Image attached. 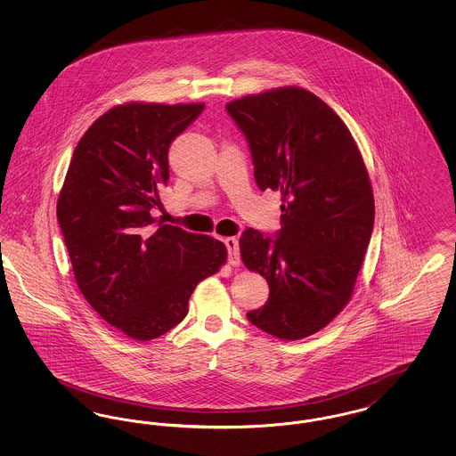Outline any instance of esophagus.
Masks as SVG:
<instances>
[{
    "label": "esophagus",
    "instance_id": "1",
    "mask_svg": "<svg viewBox=\"0 0 456 456\" xmlns=\"http://www.w3.org/2000/svg\"><path fill=\"white\" fill-rule=\"evenodd\" d=\"M225 246H227V253H229V263L232 265V266H238L239 263H240V258H239V242L236 238H227L225 240Z\"/></svg>",
    "mask_w": 456,
    "mask_h": 456
}]
</instances>
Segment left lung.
Masks as SVG:
<instances>
[{
    "instance_id": "obj_1",
    "label": "left lung",
    "mask_w": 456,
    "mask_h": 456,
    "mask_svg": "<svg viewBox=\"0 0 456 456\" xmlns=\"http://www.w3.org/2000/svg\"><path fill=\"white\" fill-rule=\"evenodd\" d=\"M261 191L282 195L279 238L246 229L248 270L266 279V304L246 316L268 335L299 340L347 305L374 225V196L359 147L338 114L299 87L229 102Z\"/></svg>"
}]
</instances>
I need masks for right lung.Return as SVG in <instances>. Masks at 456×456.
I'll list each match as a JSON object with an SVG mask.
<instances>
[{
  "instance_id": "right-lung-1",
  "label": "right lung",
  "mask_w": 456,
  "mask_h": 456,
  "mask_svg": "<svg viewBox=\"0 0 456 456\" xmlns=\"http://www.w3.org/2000/svg\"><path fill=\"white\" fill-rule=\"evenodd\" d=\"M205 104L126 102L80 138L58 196V222L87 303L134 340H153L188 314L196 285L227 261L218 239L155 225L167 152Z\"/></svg>"
}]
</instances>
